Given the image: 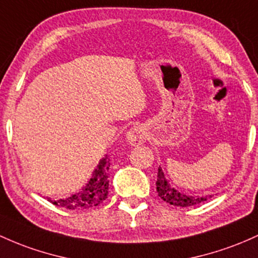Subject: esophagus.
Wrapping results in <instances>:
<instances>
[{
	"mask_svg": "<svg viewBox=\"0 0 258 258\" xmlns=\"http://www.w3.org/2000/svg\"><path fill=\"white\" fill-rule=\"evenodd\" d=\"M147 135L142 126H134L126 134V142L130 146H141L146 142Z\"/></svg>",
	"mask_w": 258,
	"mask_h": 258,
	"instance_id": "obj_1",
	"label": "esophagus"
}]
</instances>
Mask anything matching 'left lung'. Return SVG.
<instances>
[{
  "mask_svg": "<svg viewBox=\"0 0 258 258\" xmlns=\"http://www.w3.org/2000/svg\"><path fill=\"white\" fill-rule=\"evenodd\" d=\"M157 192L158 196L161 200L165 201L166 203L176 207H191V206L198 205L205 201L209 200L212 195H206V196H192V195L182 194V192L177 191L170 185L168 179H166L165 174H164L163 169H158V177H157Z\"/></svg>",
  "mask_w": 258,
  "mask_h": 258,
  "instance_id": "1",
  "label": "left lung"
}]
</instances>
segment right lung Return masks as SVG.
<instances>
[{"label":"right lung","mask_w":258,"mask_h":258,"mask_svg":"<svg viewBox=\"0 0 258 258\" xmlns=\"http://www.w3.org/2000/svg\"><path fill=\"white\" fill-rule=\"evenodd\" d=\"M109 168L110 159L107 158V155H105L99 161L88 182L78 192L61 198H47V201H50L52 205L57 206V207L72 209V211L93 208L100 205L107 198Z\"/></svg>","instance_id":"1"}]
</instances>
